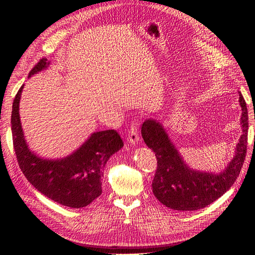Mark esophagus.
I'll list each match as a JSON object with an SVG mask.
<instances>
[{"label": "esophagus", "mask_w": 255, "mask_h": 255, "mask_svg": "<svg viewBox=\"0 0 255 255\" xmlns=\"http://www.w3.org/2000/svg\"><path fill=\"white\" fill-rule=\"evenodd\" d=\"M139 140V134H138V123L132 122V125L129 127L128 129V141L132 144H135Z\"/></svg>", "instance_id": "34e87169"}]
</instances>
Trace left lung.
<instances>
[{"label": "left lung", "mask_w": 255, "mask_h": 255, "mask_svg": "<svg viewBox=\"0 0 255 255\" xmlns=\"http://www.w3.org/2000/svg\"><path fill=\"white\" fill-rule=\"evenodd\" d=\"M243 135L236 154L219 174L204 173L188 168L158 122L145 120L141 127L143 141L155 153L157 167L152 182L153 194L160 203L176 211H197L213 203L235 183L245 163L248 144V111L239 92Z\"/></svg>", "instance_id": "1"}]
</instances>
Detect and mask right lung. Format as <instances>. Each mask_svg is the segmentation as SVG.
I'll return each instance as SVG.
<instances>
[{
    "instance_id": "obj_1",
    "label": "right lung",
    "mask_w": 255,
    "mask_h": 255,
    "mask_svg": "<svg viewBox=\"0 0 255 255\" xmlns=\"http://www.w3.org/2000/svg\"><path fill=\"white\" fill-rule=\"evenodd\" d=\"M47 66V58H41L28 76ZM22 89L23 86L14 97L11 112L13 149L21 171L38 191L53 201L72 208L87 206L102 194L106 161L123 146L120 135L115 129L102 130L92 134L78 151L66 158L37 157L27 148L21 128L19 102Z\"/></svg>"
}]
</instances>
